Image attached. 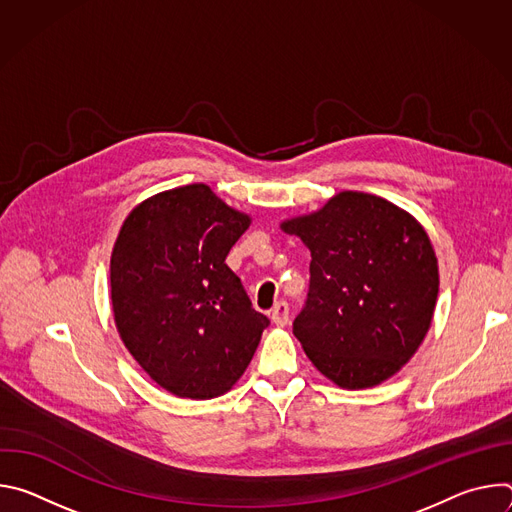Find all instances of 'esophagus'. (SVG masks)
<instances>
[{
  "label": "esophagus",
  "instance_id": "obj_1",
  "mask_svg": "<svg viewBox=\"0 0 512 512\" xmlns=\"http://www.w3.org/2000/svg\"><path fill=\"white\" fill-rule=\"evenodd\" d=\"M271 320L275 326H285L287 320H289V306L287 302L279 300L273 308H271Z\"/></svg>",
  "mask_w": 512,
  "mask_h": 512
}]
</instances>
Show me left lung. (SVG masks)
Segmentation results:
<instances>
[{"label":"left lung","instance_id":"left-lung-1","mask_svg":"<svg viewBox=\"0 0 512 512\" xmlns=\"http://www.w3.org/2000/svg\"><path fill=\"white\" fill-rule=\"evenodd\" d=\"M281 229L312 253L294 334L314 367L344 389L393 377L423 342L440 289L421 225L379 196L340 192Z\"/></svg>","mask_w":512,"mask_h":512}]
</instances>
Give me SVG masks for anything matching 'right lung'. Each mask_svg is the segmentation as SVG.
Segmentation results:
<instances>
[{"label": "right lung", "instance_id": "right-lung-1", "mask_svg": "<svg viewBox=\"0 0 512 512\" xmlns=\"http://www.w3.org/2000/svg\"><path fill=\"white\" fill-rule=\"evenodd\" d=\"M249 227L204 184L139 204L111 255L121 340L160 387L188 399L227 393L245 373L269 318L225 263Z\"/></svg>", "mask_w": 512, "mask_h": 512}]
</instances>
